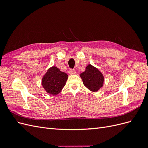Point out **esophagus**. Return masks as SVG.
Wrapping results in <instances>:
<instances>
[{"label":"esophagus","instance_id":"34e87169","mask_svg":"<svg viewBox=\"0 0 148 148\" xmlns=\"http://www.w3.org/2000/svg\"><path fill=\"white\" fill-rule=\"evenodd\" d=\"M75 73H76V71H75V70H73V69H70V70H69V73H70V75H75Z\"/></svg>","mask_w":148,"mask_h":148}]
</instances>
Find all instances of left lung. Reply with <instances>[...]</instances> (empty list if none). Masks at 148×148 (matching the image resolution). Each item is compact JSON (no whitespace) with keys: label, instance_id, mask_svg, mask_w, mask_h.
Wrapping results in <instances>:
<instances>
[{"label":"left lung","instance_id":"obj_1","mask_svg":"<svg viewBox=\"0 0 148 148\" xmlns=\"http://www.w3.org/2000/svg\"><path fill=\"white\" fill-rule=\"evenodd\" d=\"M80 77L84 86L92 92L97 91L104 84V76L99 70L91 64L86 67V70L80 74Z\"/></svg>","mask_w":148,"mask_h":148}]
</instances>
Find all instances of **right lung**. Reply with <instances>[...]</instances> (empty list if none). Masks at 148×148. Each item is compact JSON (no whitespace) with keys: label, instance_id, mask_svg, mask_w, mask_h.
Instances as JSON below:
<instances>
[{"label":"right lung","instance_id":"add662e5","mask_svg":"<svg viewBox=\"0 0 148 148\" xmlns=\"http://www.w3.org/2000/svg\"><path fill=\"white\" fill-rule=\"evenodd\" d=\"M68 75L62 72L56 66L49 69L42 78V85L46 91L52 95H57L65 86Z\"/></svg>","mask_w":148,"mask_h":148}]
</instances>
